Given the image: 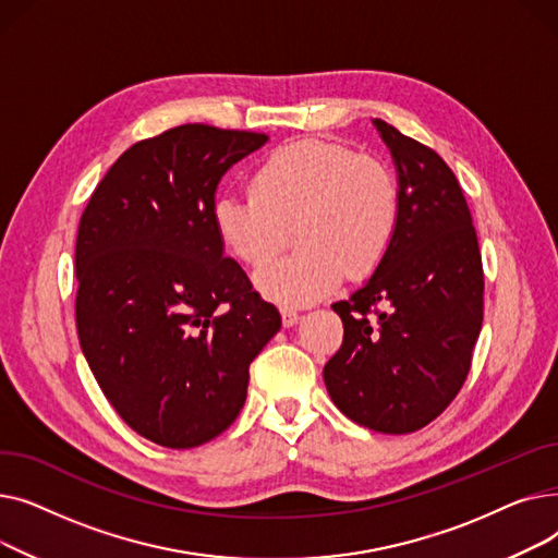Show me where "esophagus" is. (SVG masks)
<instances>
[{
  "label": "esophagus",
  "mask_w": 558,
  "mask_h": 558,
  "mask_svg": "<svg viewBox=\"0 0 558 558\" xmlns=\"http://www.w3.org/2000/svg\"><path fill=\"white\" fill-rule=\"evenodd\" d=\"M280 314H282V326L284 328H291V326H296L299 324V312L296 310H291V307H282L280 310Z\"/></svg>",
  "instance_id": "34e87169"
}]
</instances>
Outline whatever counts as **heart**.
I'll list each match as a JSON object with an SVG mask.
<instances>
[{"label":"heart","instance_id":"obj_1","mask_svg":"<svg viewBox=\"0 0 558 558\" xmlns=\"http://www.w3.org/2000/svg\"><path fill=\"white\" fill-rule=\"evenodd\" d=\"M213 226L221 246L248 267L271 262L296 223L299 253L255 276L264 296L310 305L350 276H366L389 253L400 187L389 167L350 146L303 137L278 146L251 175V194H219Z\"/></svg>","mask_w":558,"mask_h":558}]
</instances>
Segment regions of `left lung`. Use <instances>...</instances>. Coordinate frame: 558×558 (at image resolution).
I'll return each instance as SVG.
<instances>
[{
  "instance_id": "obj_1",
  "label": "left lung",
  "mask_w": 558,
  "mask_h": 558,
  "mask_svg": "<svg viewBox=\"0 0 558 558\" xmlns=\"http://www.w3.org/2000/svg\"><path fill=\"white\" fill-rule=\"evenodd\" d=\"M400 187L396 240L348 301L332 303L343 343L324 368L339 412L383 434H409L454 400L484 318L473 217L452 169L425 144L373 120Z\"/></svg>"
}]
</instances>
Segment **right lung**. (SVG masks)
<instances>
[{
    "mask_svg": "<svg viewBox=\"0 0 558 558\" xmlns=\"http://www.w3.org/2000/svg\"><path fill=\"white\" fill-rule=\"evenodd\" d=\"M269 135L183 124L108 169L76 238V330L97 385L149 441L187 450L240 416L280 330L213 226L223 173Z\"/></svg>",
    "mask_w": 558,
    "mask_h": 558,
    "instance_id": "obj_1",
    "label": "right lung"
}]
</instances>
